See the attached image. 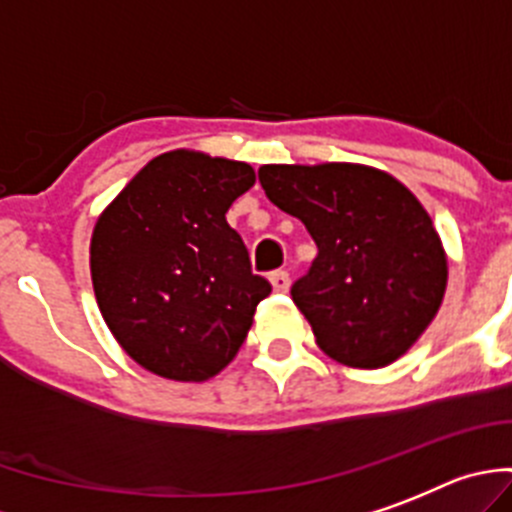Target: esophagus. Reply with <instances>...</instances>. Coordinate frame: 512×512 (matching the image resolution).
<instances>
[{"label":"esophagus","mask_w":512,"mask_h":512,"mask_svg":"<svg viewBox=\"0 0 512 512\" xmlns=\"http://www.w3.org/2000/svg\"><path fill=\"white\" fill-rule=\"evenodd\" d=\"M270 283H273L275 293H285L290 288V275L285 270H275V273H270Z\"/></svg>","instance_id":"1"}]
</instances>
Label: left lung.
<instances>
[{
  "label": "left lung",
  "mask_w": 512,
  "mask_h": 512,
  "mask_svg": "<svg viewBox=\"0 0 512 512\" xmlns=\"http://www.w3.org/2000/svg\"><path fill=\"white\" fill-rule=\"evenodd\" d=\"M267 199L306 224L319 255L290 296L316 344L349 367H385L436 316L446 255L403 183L365 165H262Z\"/></svg>",
  "instance_id": "8db88e82"
}]
</instances>
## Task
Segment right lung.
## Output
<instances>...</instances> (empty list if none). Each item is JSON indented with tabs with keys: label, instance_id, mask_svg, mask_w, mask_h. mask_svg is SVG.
Listing matches in <instances>:
<instances>
[{
	"label": "right lung",
	"instance_id": "obj_1",
	"mask_svg": "<svg viewBox=\"0 0 512 512\" xmlns=\"http://www.w3.org/2000/svg\"><path fill=\"white\" fill-rule=\"evenodd\" d=\"M252 183L247 163L176 150L150 160L96 222V303L145 370L201 382L245 342L257 303L273 290L227 224Z\"/></svg>",
	"mask_w": 512,
	"mask_h": 512
}]
</instances>
